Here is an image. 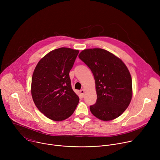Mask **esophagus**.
I'll return each instance as SVG.
<instances>
[{
  "label": "esophagus",
  "mask_w": 160,
  "mask_h": 160,
  "mask_svg": "<svg viewBox=\"0 0 160 160\" xmlns=\"http://www.w3.org/2000/svg\"><path fill=\"white\" fill-rule=\"evenodd\" d=\"M80 94H81V95H82V96H84V93H85V90H84L83 89H82V90H80Z\"/></svg>",
  "instance_id": "obj_1"
}]
</instances>
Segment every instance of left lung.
<instances>
[{
  "label": "left lung",
  "mask_w": 160,
  "mask_h": 160,
  "mask_svg": "<svg viewBox=\"0 0 160 160\" xmlns=\"http://www.w3.org/2000/svg\"><path fill=\"white\" fill-rule=\"evenodd\" d=\"M92 71L96 82V103L90 106L92 115L102 121L119 117L132 98V81L121 59L100 49L83 50L78 55Z\"/></svg>",
  "instance_id": "8db88e82"
}]
</instances>
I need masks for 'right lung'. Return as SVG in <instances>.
I'll return each instance as SVG.
<instances>
[{
    "label": "right lung",
    "instance_id": "obj_1",
    "mask_svg": "<svg viewBox=\"0 0 160 160\" xmlns=\"http://www.w3.org/2000/svg\"><path fill=\"white\" fill-rule=\"evenodd\" d=\"M78 50L61 48L49 52L37 64L32 78L33 102L47 118L56 122L72 116L79 102L69 73Z\"/></svg>",
    "mask_w": 160,
    "mask_h": 160
}]
</instances>
